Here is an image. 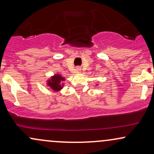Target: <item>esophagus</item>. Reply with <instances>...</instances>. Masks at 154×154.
<instances>
[{"label":"esophagus","mask_w":154,"mask_h":154,"mask_svg":"<svg viewBox=\"0 0 154 154\" xmlns=\"http://www.w3.org/2000/svg\"><path fill=\"white\" fill-rule=\"evenodd\" d=\"M76 69H77V71H80L81 67H80V66H77V68H76Z\"/></svg>","instance_id":"1"}]
</instances>
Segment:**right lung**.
<instances>
[{
  "mask_svg": "<svg viewBox=\"0 0 154 154\" xmlns=\"http://www.w3.org/2000/svg\"><path fill=\"white\" fill-rule=\"evenodd\" d=\"M64 80V78L61 77L60 75H57L52 77L51 80H49L48 85L54 91L61 90L62 88V81Z\"/></svg>",
  "mask_w": 154,
  "mask_h": 154,
  "instance_id": "right-lung-1",
  "label": "right lung"
}]
</instances>
